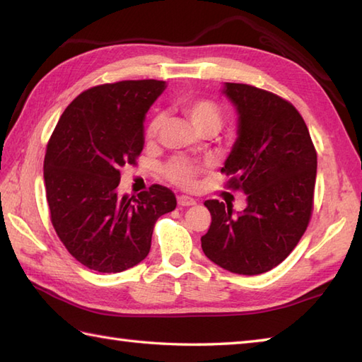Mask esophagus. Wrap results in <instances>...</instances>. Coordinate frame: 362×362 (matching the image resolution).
I'll use <instances>...</instances> for the list:
<instances>
[{
	"instance_id": "34e87169",
	"label": "esophagus",
	"mask_w": 362,
	"mask_h": 362,
	"mask_svg": "<svg viewBox=\"0 0 362 362\" xmlns=\"http://www.w3.org/2000/svg\"><path fill=\"white\" fill-rule=\"evenodd\" d=\"M177 204H179V206H191V205H196V201L189 196H179L177 197Z\"/></svg>"
}]
</instances>
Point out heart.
<instances>
[{
	"label": "heart",
	"instance_id": "b5f03b06",
	"mask_svg": "<svg viewBox=\"0 0 362 362\" xmlns=\"http://www.w3.org/2000/svg\"><path fill=\"white\" fill-rule=\"evenodd\" d=\"M177 107L193 122L199 132H206V130L218 132L222 124V118H224L219 104L209 98L182 96L177 101ZM165 119L166 117L161 110H156L152 113L144 130L146 141L153 143L157 140L161 129L165 126ZM205 169L206 165L199 163V161L187 157H174L165 165L163 174L174 185L185 189H194L199 183V177L204 174Z\"/></svg>",
	"mask_w": 362,
	"mask_h": 362
}]
</instances>
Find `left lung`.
Returning <instances> with one entry per match:
<instances>
[{
  "label": "left lung",
  "instance_id": "8db88e82",
  "mask_svg": "<svg viewBox=\"0 0 362 362\" xmlns=\"http://www.w3.org/2000/svg\"><path fill=\"white\" fill-rule=\"evenodd\" d=\"M224 93L240 115V136L221 173L230 177L227 188L245 194L247 206L233 216L230 204L205 201L211 224L202 250L226 271L258 275L279 266L310 224L317 152L286 99L235 82Z\"/></svg>",
  "mask_w": 362,
  "mask_h": 362
}]
</instances>
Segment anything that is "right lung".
Listing matches in <instances>:
<instances>
[{"mask_svg": "<svg viewBox=\"0 0 362 362\" xmlns=\"http://www.w3.org/2000/svg\"><path fill=\"white\" fill-rule=\"evenodd\" d=\"M163 90V81L143 79L82 91L46 144L52 227L66 250L93 271L117 274L143 261L157 219L177 205L173 191L157 183L136 197L117 193L119 169L136 165L144 115Z\"/></svg>", "mask_w": 362, "mask_h": 362, "instance_id": "right-lung-1", "label": "right lung"}]
</instances>
